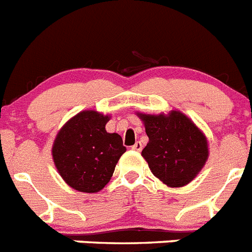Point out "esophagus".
Listing matches in <instances>:
<instances>
[{"label": "esophagus", "mask_w": 252, "mask_h": 252, "mask_svg": "<svg viewBox=\"0 0 252 252\" xmlns=\"http://www.w3.org/2000/svg\"><path fill=\"white\" fill-rule=\"evenodd\" d=\"M131 149H132V150H136V152H140V150L143 149V145H141L140 141H136V143H135L134 145L131 147Z\"/></svg>", "instance_id": "34e87169"}]
</instances>
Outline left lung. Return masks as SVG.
Here are the masks:
<instances>
[{
    "instance_id": "left-lung-1",
    "label": "left lung",
    "mask_w": 252,
    "mask_h": 252,
    "mask_svg": "<svg viewBox=\"0 0 252 252\" xmlns=\"http://www.w3.org/2000/svg\"><path fill=\"white\" fill-rule=\"evenodd\" d=\"M144 121L149 143L141 156L153 175L171 188H181L193 180L208 158L203 132L181 112L168 116L139 115Z\"/></svg>"
}]
</instances>
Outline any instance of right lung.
<instances>
[{"label":"right lung","mask_w":252,"mask_h":252,"mask_svg":"<svg viewBox=\"0 0 252 252\" xmlns=\"http://www.w3.org/2000/svg\"><path fill=\"white\" fill-rule=\"evenodd\" d=\"M108 120V116L95 111H83L71 118L56 137L53 160L61 177L75 190H102L126 152L122 137L105 131Z\"/></svg>","instance_id":"obj_1"}]
</instances>
